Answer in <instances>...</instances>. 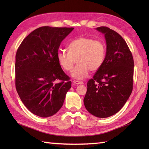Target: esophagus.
<instances>
[{"label": "esophagus", "instance_id": "obj_1", "mask_svg": "<svg viewBox=\"0 0 149 149\" xmlns=\"http://www.w3.org/2000/svg\"><path fill=\"white\" fill-rule=\"evenodd\" d=\"M73 83L74 84H83V81H73Z\"/></svg>", "mask_w": 149, "mask_h": 149}]
</instances>
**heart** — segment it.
<instances>
[{
	"instance_id": "1",
	"label": "heart",
	"mask_w": 149,
	"mask_h": 149,
	"mask_svg": "<svg viewBox=\"0 0 149 149\" xmlns=\"http://www.w3.org/2000/svg\"><path fill=\"white\" fill-rule=\"evenodd\" d=\"M106 52V45L102 41L82 36L68 44V51L59 50L57 59L61 67L66 72H71L77 62L72 75L75 79H82L87 76L90 70L95 72L101 67Z\"/></svg>"
}]
</instances>
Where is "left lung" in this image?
I'll list each match as a JSON object with an SVG mask.
<instances>
[{
  "label": "left lung",
  "instance_id": "8db88e82",
  "mask_svg": "<svg viewBox=\"0 0 149 149\" xmlns=\"http://www.w3.org/2000/svg\"><path fill=\"white\" fill-rule=\"evenodd\" d=\"M107 48L101 67L88 81L85 107L93 115L106 118L122 109L133 88L134 60L127 43L116 31L101 26Z\"/></svg>",
  "mask_w": 149,
  "mask_h": 149
}]
</instances>
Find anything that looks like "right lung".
<instances>
[{
    "mask_svg": "<svg viewBox=\"0 0 149 149\" xmlns=\"http://www.w3.org/2000/svg\"><path fill=\"white\" fill-rule=\"evenodd\" d=\"M73 27H40L24 38L16 54L15 86L22 102L38 116L49 117L62 107L72 82L57 54Z\"/></svg>",
    "mask_w": 149,
    "mask_h": 149,
    "instance_id": "right-lung-1",
    "label": "right lung"
}]
</instances>
